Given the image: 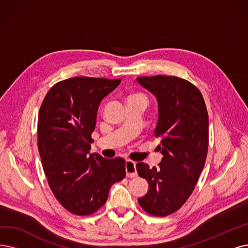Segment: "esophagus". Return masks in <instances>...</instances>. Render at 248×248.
Returning a JSON list of instances; mask_svg holds the SVG:
<instances>
[{
    "mask_svg": "<svg viewBox=\"0 0 248 248\" xmlns=\"http://www.w3.org/2000/svg\"><path fill=\"white\" fill-rule=\"evenodd\" d=\"M136 163L131 161V160H126V175L127 177H136L137 176V172H136V167H135Z\"/></svg>",
    "mask_w": 248,
    "mask_h": 248,
    "instance_id": "obj_1",
    "label": "esophagus"
}]
</instances>
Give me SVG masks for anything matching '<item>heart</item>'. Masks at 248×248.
I'll list each match as a JSON object with an SVG mask.
<instances>
[{
    "instance_id": "1",
    "label": "heart",
    "mask_w": 248,
    "mask_h": 248,
    "mask_svg": "<svg viewBox=\"0 0 248 248\" xmlns=\"http://www.w3.org/2000/svg\"><path fill=\"white\" fill-rule=\"evenodd\" d=\"M140 98H142V100H146V96L141 93H131L129 96H128V101L140 100Z\"/></svg>"
}]
</instances>
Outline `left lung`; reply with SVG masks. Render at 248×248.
Masks as SVG:
<instances>
[{
  "mask_svg": "<svg viewBox=\"0 0 248 248\" xmlns=\"http://www.w3.org/2000/svg\"><path fill=\"white\" fill-rule=\"evenodd\" d=\"M137 82L158 103L155 136L163 158L150 169L137 163L138 175L147 180V193L138 203L147 214L169 216L186 202L203 169L209 148V115L201 91L177 76H141Z\"/></svg>",
  "mask_w": 248,
  "mask_h": 248,
  "instance_id": "8db88e82",
  "label": "left lung"
}]
</instances>
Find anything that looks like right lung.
<instances>
[{"mask_svg": "<svg viewBox=\"0 0 248 248\" xmlns=\"http://www.w3.org/2000/svg\"><path fill=\"white\" fill-rule=\"evenodd\" d=\"M120 82L69 78L51 87L39 108L37 146L47 183L58 202L74 215L100 210L111 186L126 175L124 158L88 155L98 105Z\"/></svg>", "mask_w": 248, "mask_h": 248, "instance_id": "1", "label": "right lung"}]
</instances>
